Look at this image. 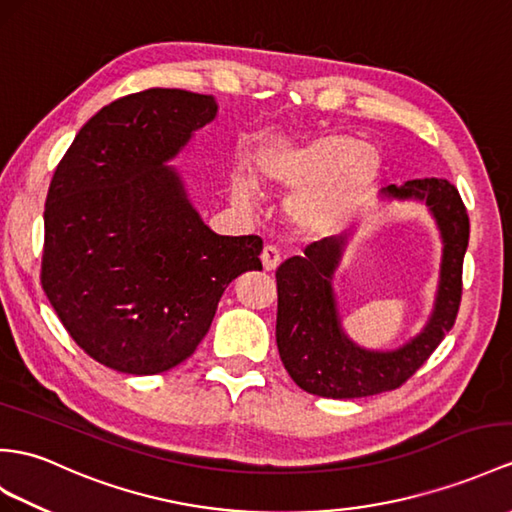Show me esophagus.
<instances>
[{
  "label": "esophagus",
  "mask_w": 512,
  "mask_h": 512,
  "mask_svg": "<svg viewBox=\"0 0 512 512\" xmlns=\"http://www.w3.org/2000/svg\"><path fill=\"white\" fill-rule=\"evenodd\" d=\"M260 260H263V269L265 271H276L280 265V249L267 245L263 249V254H260Z\"/></svg>",
  "instance_id": "obj_1"
}]
</instances>
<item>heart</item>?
I'll return each mask as SVG.
<instances>
[{
	"mask_svg": "<svg viewBox=\"0 0 512 512\" xmlns=\"http://www.w3.org/2000/svg\"><path fill=\"white\" fill-rule=\"evenodd\" d=\"M256 180L265 189L295 191L286 204L291 223L308 234H328L350 219L363 204L378 176L380 158L347 134H326L313 141H273L256 154ZM232 199L249 208L254 186L232 176Z\"/></svg>",
	"mask_w": 512,
	"mask_h": 512,
	"instance_id": "heart-1",
	"label": "heart"
}]
</instances>
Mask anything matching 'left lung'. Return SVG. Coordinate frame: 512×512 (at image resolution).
Instances as JSON below:
<instances>
[{"label": "left lung", "instance_id": "left-lung-1", "mask_svg": "<svg viewBox=\"0 0 512 512\" xmlns=\"http://www.w3.org/2000/svg\"><path fill=\"white\" fill-rule=\"evenodd\" d=\"M386 202H426L443 239L441 280L428 326L393 352H369L347 339L332 293L345 239H321L278 267L276 343L293 382L319 397L352 400L400 389L452 330L463 295L469 217L458 189L443 178L408 180L382 189Z\"/></svg>", "mask_w": 512, "mask_h": 512}]
</instances>
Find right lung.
Returning a JSON list of instances; mask_svg holds the SVG:
<instances>
[{"label":"right lung","instance_id":"obj_1","mask_svg":"<svg viewBox=\"0 0 512 512\" xmlns=\"http://www.w3.org/2000/svg\"><path fill=\"white\" fill-rule=\"evenodd\" d=\"M217 115L213 95L147 89L84 123L45 202L43 291L99 365L154 376L189 358L258 236H219L165 162Z\"/></svg>","mask_w":512,"mask_h":512}]
</instances>
